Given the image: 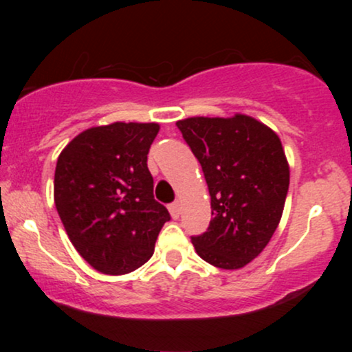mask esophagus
<instances>
[{
    "label": "esophagus",
    "mask_w": 352,
    "mask_h": 352,
    "mask_svg": "<svg viewBox=\"0 0 352 352\" xmlns=\"http://www.w3.org/2000/svg\"><path fill=\"white\" fill-rule=\"evenodd\" d=\"M168 212H170L173 220H177V218L180 217V204H177V201H175V204L168 205Z\"/></svg>",
    "instance_id": "esophagus-1"
}]
</instances>
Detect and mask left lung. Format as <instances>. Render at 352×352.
<instances>
[{
    "label": "left lung",
    "mask_w": 352,
    "mask_h": 352,
    "mask_svg": "<svg viewBox=\"0 0 352 352\" xmlns=\"http://www.w3.org/2000/svg\"><path fill=\"white\" fill-rule=\"evenodd\" d=\"M177 127L212 197L208 230L192 236L195 252L217 268H243L270 243L285 208L289 165L280 137L245 114L188 117Z\"/></svg>",
    "instance_id": "obj_1"
}]
</instances>
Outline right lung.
I'll list each match as a JSON object with an SVG mask.
<instances>
[{
    "label": "right lung",
    "mask_w": 352,
    "mask_h": 352,
    "mask_svg": "<svg viewBox=\"0 0 352 352\" xmlns=\"http://www.w3.org/2000/svg\"><path fill=\"white\" fill-rule=\"evenodd\" d=\"M157 122H114L86 129L59 153L54 204L80 256L104 274L147 263L168 210L153 199L147 167Z\"/></svg>",
    "instance_id": "right-lung-1"
}]
</instances>
